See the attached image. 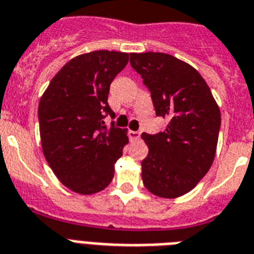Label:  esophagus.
<instances>
[{"label":"esophagus","mask_w":254,"mask_h":254,"mask_svg":"<svg viewBox=\"0 0 254 254\" xmlns=\"http://www.w3.org/2000/svg\"><path fill=\"white\" fill-rule=\"evenodd\" d=\"M139 137H141V133H139V131H129V138H130L131 141H137V139H139Z\"/></svg>","instance_id":"1"}]
</instances>
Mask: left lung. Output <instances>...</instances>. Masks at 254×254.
<instances>
[{
    "mask_svg": "<svg viewBox=\"0 0 254 254\" xmlns=\"http://www.w3.org/2000/svg\"><path fill=\"white\" fill-rule=\"evenodd\" d=\"M130 65L151 92L156 116L170 121L163 133L142 134L148 147L142 181L154 195L177 198L198 184L213 164L219 106L201 74L174 56L130 53Z\"/></svg>",
    "mask_w": 254,
    "mask_h": 254,
    "instance_id": "obj_1",
    "label": "left lung"
}]
</instances>
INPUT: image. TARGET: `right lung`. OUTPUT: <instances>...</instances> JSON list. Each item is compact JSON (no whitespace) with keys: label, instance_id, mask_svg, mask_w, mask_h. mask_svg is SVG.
<instances>
[{"label":"right lung","instance_id":"right-lung-1","mask_svg":"<svg viewBox=\"0 0 254 254\" xmlns=\"http://www.w3.org/2000/svg\"><path fill=\"white\" fill-rule=\"evenodd\" d=\"M129 55L94 51L67 61L49 82L39 103L43 154L53 174L70 190L102 191L127 145V129L104 125L109 84L127 66Z\"/></svg>","mask_w":254,"mask_h":254}]
</instances>
